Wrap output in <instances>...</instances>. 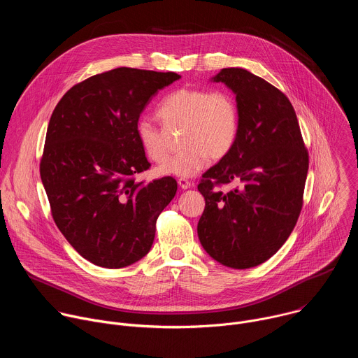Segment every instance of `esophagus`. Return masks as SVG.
Instances as JSON below:
<instances>
[{
	"mask_svg": "<svg viewBox=\"0 0 358 358\" xmlns=\"http://www.w3.org/2000/svg\"><path fill=\"white\" fill-rule=\"evenodd\" d=\"M177 182H178V187L180 188H182V189H187V188H189V187H192V182L189 181V180H187V178H178L177 180Z\"/></svg>",
	"mask_w": 358,
	"mask_h": 358,
	"instance_id": "34e87169",
	"label": "esophagus"
}]
</instances>
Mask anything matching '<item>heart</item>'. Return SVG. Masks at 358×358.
<instances>
[{
	"instance_id": "b5f03b06",
	"label": "heart",
	"mask_w": 358,
	"mask_h": 358,
	"mask_svg": "<svg viewBox=\"0 0 358 358\" xmlns=\"http://www.w3.org/2000/svg\"><path fill=\"white\" fill-rule=\"evenodd\" d=\"M163 127L148 119L136 124L145 156L155 163L167 160L171 145L167 131L180 130L182 150L157 171L163 176L192 177L210 160H221L234 148L241 127L235 97L225 90L181 87L167 94L157 109Z\"/></svg>"
}]
</instances>
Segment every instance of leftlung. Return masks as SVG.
I'll return each instance as SVG.
<instances>
[{
	"label": "left lung",
	"mask_w": 358,
	"mask_h": 358,
	"mask_svg": "<svg viewBox=\"0 0 358 358\" xmlns=\"http://www.w3.org/2000/svg\"><path fill=\"white\" fill-rule=\"evenodd\" d=\"M213 80L236 94L241 127L229 155L198 184L206 210L196 231L211 258L248 269L272 258L292 234L303 207L309 152L290 100L278 87L242 68H225ZM229 182L238 187L219 189Z\"/></svg>",
	"instance_id": "left-lung-1"
}]
</instances>
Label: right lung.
I'll list each match as a JSON object with an SVG mask.
<instances>
[{
	"mask_svg": "<svg viewBox=\"0 0 358 358\" xmlns=\"http://www.w3.org/2000/svg\"><path fill=\"white\" fill-rule=\"evenodd\" d=\"M181 76L117 68L71 87L50 116L39 164L52 218L75 250L109 269L148 253L177 192L163 177L137 181L150 163L136 124L151 97Z\"/></svg>",
	"mask_w": 358,
	"mask_h": 358,
	"instance_id": "right-lung-1",
	"label": "right lung"
}]
</instances>
